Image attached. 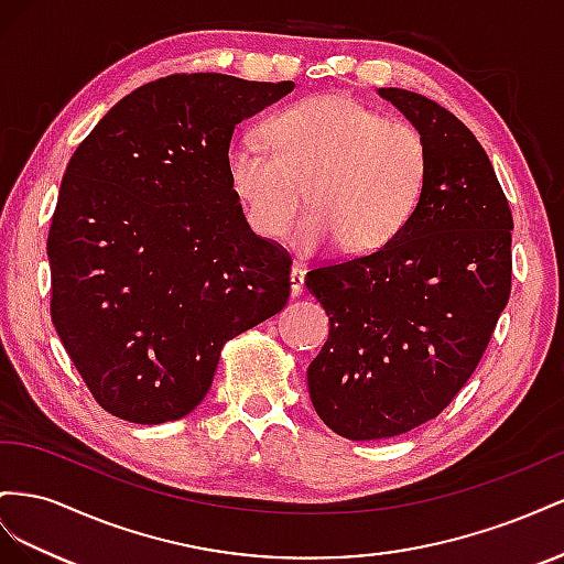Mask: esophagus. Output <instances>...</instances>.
Wrapping results in <instances>:
<instances>
[{
    "label": "esophagus",
    "mask_w": 564,
    "mask_h": 564,
    "mask_svg": "<svg viewBox=\"0 0 564 564\" xmlns=\"http://www.w3.org/2000/svg\"><path fill=\"white\" fill-rule=\"evenodd\" d=\"M291 293L293 297H300L304 293V269L300 264L291 269Z\"/></svg>",
    "instance_id": "obj_1"
}]
</instances>
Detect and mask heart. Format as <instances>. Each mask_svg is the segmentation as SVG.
Instances as JSON below:
<instances>
[{
    "label": "heart",
    "mask_w": 564,
    "mask_h": 564,
    "mask_svg": "<svg viewBox=\"0 0 564 564\" xmlns=\"http://www.w3.org/2000/svg\"><path fill=\"white\" fill-rule=\"evenodd\" d=\"M269 147L236 139L227 172L252 229L281 238L307 200L295 243L314 252L337 243L361 254L388 246L413 219L430 180L425 134L406 120L347 96H314L267 120Z\"/></svg>",
    "instance_id": "1"
}]
</instances>
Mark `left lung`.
Instances as JSON below:
<instances>
[{"label":"left lung","instance_id":"8db88e82","mask_svg":"<svg viewBox=\"0 0 564 564\" xmlns=\"http://www.w3.org/2000/svg\"><path fill=\"white\" fill-rule=\"evenodd\" d=\"M421 130L430 180L388 246L307 271L330 318L312 404L340 437H397L437 417L475 373L512 281V215L489 155L423 94L378 89Z\"/></svg>","mask_w":564,"mask_h":564}]
</instances>
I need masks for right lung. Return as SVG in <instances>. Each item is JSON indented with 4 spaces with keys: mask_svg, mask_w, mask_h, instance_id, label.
<instances>
[{
    "mask_svg": "<svg viewBox=\"0 0 564 564\" xmlns=\"http://www.w3.org/2000/svg\"><path fill=\"white\" fill-rule=\"evenodd\" d=\"M293 87L160 77L73 153L46 238L52 321L104 411L180 421L210 390L224 345L285 307L293 257L250 229L227 153L236 124Z\"/></svg>",
    "mask_w": 564,
    "mask_h": 564,
    "instance_id": "obj_1",
    "label": "right lung"
}]
</instances>
